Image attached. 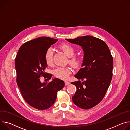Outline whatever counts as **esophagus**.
Here are the masks:
<instances>
[{
  "instance_id": "34e87169",
  "label": "esophagus",
  "mask_w": 130,
  "mask_h": 130,
  "mask_svg": "<svg viewBox=\"0 0 130 130\" xmlns=\"http://www.w3.org/2000/svg\"><path fill=\"white\" fill-rule=\"evenodd\" d=\"M70 84V82L69 81H65V86H68Z\"/></svg>"
}]
</instances>
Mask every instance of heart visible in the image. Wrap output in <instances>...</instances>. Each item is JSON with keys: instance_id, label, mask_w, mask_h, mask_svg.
Here are the masks:
<instances>
[{"instance_id": "heart-1", "label": "heart", "mask_w": 130, "mask_h": 130, "mask_svg": "<svg viewBox=\"0 0 130 130\" xmlns=\"http://www.w3.org/2000/svg\"><path fill=\"white\" fill-rule=\"evenodd\" d=\"M60 48L63 50L66 55L69 57V63L73 67H77L80 63V58L77 56H73L75 54V50L73 47L68 44H63L60 46ZM45 61L47 65L51 66L53 64V50L51 48L46 50L45 56ZM71 70L68 68L58 67L54 69L53 75L57 78L66 80L68 78Z\"/></svg>"}]
</instances>
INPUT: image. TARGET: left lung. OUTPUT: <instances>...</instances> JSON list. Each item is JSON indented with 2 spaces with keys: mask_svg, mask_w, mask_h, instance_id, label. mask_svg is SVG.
<instances>
[{
  "mask_svg": "<svg viewBox=\"0 0 130 130\" xmlns=\"http://www.w3.org/2000/svg\"><path fill=\"white\" fill-rule=\"evenodd\" d=\"M66 40L81 46L84 52L82 68L75 77L85 81L71 83L77 88L73 102L82 109L91 108L100 103L109 87L112 77V56L107 45L98 38L85 36Z\"/></svg>",
  "mask_w": 130,
  "mask_h": 130,
  "instance_id": "obj_1",
  "label": "left lung"
}]
</instances>
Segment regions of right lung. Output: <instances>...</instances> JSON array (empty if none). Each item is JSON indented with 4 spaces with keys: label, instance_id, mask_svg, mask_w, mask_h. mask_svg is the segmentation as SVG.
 <instances>
[{
    "label": "right lung",
    "instance_id": "1",
    "mask_svg": "<svg viewBox=\"0 0 130 130\" xmlns=\"http://www.w3.org/2000/svg\"><path fill=\"white\" fill-rule=\"evenodd\" d=\"M58 39L40 37L23 44L19 50L15 61L17 82L22 95L31 107L44 110L54 103L57 91L65 86L64 81L53 79L41 82L40 77L51 79L52 74L45 73L48 65L44 56L46 50Z\"/></svg>",
    "mask_w": 130,
    "mask_h": 130
}]
</instances>
